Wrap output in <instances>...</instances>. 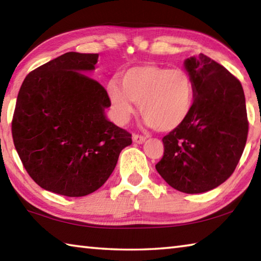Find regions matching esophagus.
Masks as SVG:
<instances>
[{"label":"esophagus","mask_w":261,"mask_h":261,"mask_svg":"<svg viewBox=\"0 0 261 261\" xmlns=\"http://www.w3.org/2000/svg\"><path fill=\"white\" fill-rule=\"evenodd\" d=\"M132 140L135 141V143L137 144H143L145 140H146V137L143 136V135H137L135 134L134 136H132Z\"/></svg>","instance_id":"obj_1"}]
</instances>
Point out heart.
<instances>
[{"instance_id": "obj_1", "label": "heart", "mask_w": 261, "mask_h": 261, "mask_svg": "<svg viewBox=\"0 0 261 261\" xmlns=\"http://www.w3.org/2000/svg\"><path fill=\"white\" fill-rule=\"evenodd\" d=\"M107 91L118 121H127L135 102L145 122L159 131H171L182 124L194 101V84L188 71L154 64L129 69L121 78V86L112 82Z\"/></svg>"}]
</instances>
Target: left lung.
<instances>
[{"mask_svg": "<svg viewBox=\"0 0 261 261\" xmlns=\"http://www.w3.org/2000/svg\"><path fill=\"white\" fill-rule=\"evenodd\" d=\"M194 84L192 110L162 138L163 156L155 168L171 188L201 193L230 177L244 151L249 121L242 84L208 56L184 62Z\"/></svg>", "mask_w": 261, "mask_h": 261, "instance_id": "1", "label": "left lung"}]
</instances>
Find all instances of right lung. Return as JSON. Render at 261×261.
<instances>
[{
  "instance_id": "1",
  "label": "right lung",
  "mask_w": 261,
  "mask_h": 261,
  "mask_svg": "<svg viewBox=\"0 0 261 261\" xmlns=\"http://www.w3.org/2000/svg\"><path fill=\"white\" fill-rule=\"evenodd\" d=\"M98 54L70 51L31 71L12 117V139L35 183L67 197L102 187L131 134L109 122L107 91L85 71Z\"/></svg>"
}]
</instances>
